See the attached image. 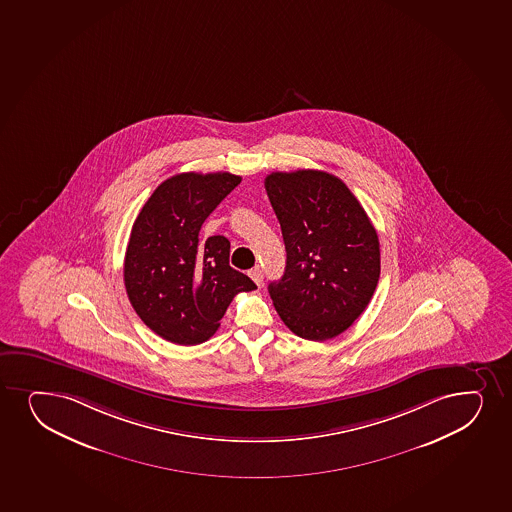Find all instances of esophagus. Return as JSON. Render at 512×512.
Returning <instances> with one entry per match:
<instances>
[{
	"label": "esophagus",
	"mask_w": 512,
	"mask_h": 512,
	"mask_svg": "<svg viewBox=\"0 0 512 512\" xmlns=\"http://www.w3.org/2000/svg\"><path fill=\"white\" fill-rule=\"evenodd\" d=\"M249 277L253 278L256 285H261L263 283V270L259 266H254L253 270H249Z\"/></svg>",
	"instance_id": "esophagus-1"
}]
</instances>
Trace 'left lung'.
Instances as JSON below:
<instances>
[{"label": "left lung", "instance_id": "obj_1", "mask_svg": "<svg viewBox=\"0 0 512 512\" xmlns=\"http://www.w3.org/2000/svg\"><path fill=\"white\" fill-rule=\"evenodd\" d=\"M265 188L287 251L283 277L268 285L273 306L300 338H335L376 290V229L347 184L328 172H271Z\"/></svg>", "mask_w": 512, "mask_h": 512}]
</instances>
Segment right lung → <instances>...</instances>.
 I'll use <instances>...</instances> for the list:
<instances>
[{
    "mask_svg": "<svg viewBox=\"0 0 512 512\" xmlns=\"http://www.w3.org/2000/svg\"><path fill=\"white\" fill-rule=\"evenodd\" d=\"M239 183L230 172H183L160 184L136 217L124 285L141 321L164 340H210L235 295L256 288L229 265L227 237L200 239L203 222Z\"/></svg>",
    "mask_w": 512,
    "mask_h": 512,
    "instance_id": "add662e5",
    "label": "right lung"
}]
</instances>
